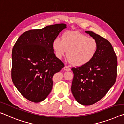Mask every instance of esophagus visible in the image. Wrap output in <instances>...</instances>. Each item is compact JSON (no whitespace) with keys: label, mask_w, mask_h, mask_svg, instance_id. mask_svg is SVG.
<instances>
[{"label":"esophagus","mask_w":124,"mask_h":124,"mask_svg":"<svg viewBox=\"0 0 124 124\" xmlns=\"http://www.w3.org/2000/svg\"><path fill=\"white\" fill-rule=\"evenodd\" d=\"M63 69L64 71H69L71 70V68H70V67H68V66H65L63 68Z\"/></svg>","instance_id":"34e87169"}]
</instances>
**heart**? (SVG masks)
<instances>
[{
  "label": "heart",
  "mask_w": 124,
  "mask_h": 124,
  "mask_svg": "<svg viewBox=\"0 0 124 124\" xmlns=\"http://www.w3.org/2000/svg\"><path fill=\"white\" fill-rule=\"evenodd\" d=\"M53 48L59 58L67 56L76 66H83L94 58L99 44L95 38L89 37L78 31H68L62 35V39L56 38L52 43Z\"/></svg>",
  "instance_id": "obj_1"
}]
</instances>
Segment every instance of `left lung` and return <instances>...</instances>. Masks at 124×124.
Segmentation results:
<instances>
[{
    "label": "left lung",
    "mask_w": 124,
    "mask_h": 124,
    "mask_svg": "<svg viewBox=\"0 0 124 124\" xmlns=\"http://www.w3.org/2000/svg\"><path fill=\"white\" fill-rule=\"evenodd\" d=\"M98 42L95 57L89 63L73 67L71 91L77 102L83 105L96 103L106 95L117 77V56L108 40L96 33L85 31Z\"/></svg>",
    "instance_id": "1"
}]
</instances>
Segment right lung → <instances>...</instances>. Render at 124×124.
<instances>
[{
  "label": "right lung",
  "mask_w": 124,
  "mask_h": 124,
  "mask_svg": "<svg viewBox=\"0 0 124 124\" xmlns=\"http://www.w3.org/2000/svg\"><path fill=\"white\" fill-rule=\"evenodd\" d=\"M65 24L48 25L23 33L12 50V79L23 96L33 102L46 99L53 86V76L64 67L53 52L52 43Z\"/></svg>",
  "instance_id": "obj_1"
}]
</instances>
